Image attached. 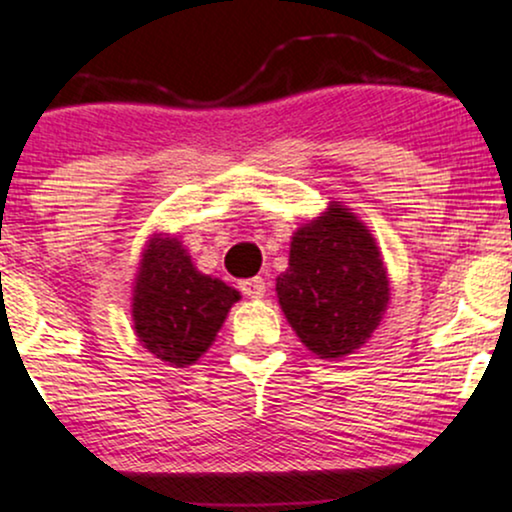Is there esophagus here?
<instances>
[{
  "mask_svg": "<svg viewBox=\"0 0 512 512\" xmlns=\"http://www.w3.org/2000/svg\"><path fill=\"white\" fill-rule=\"evenodd\" d=\"M240 291H243L248 298H264V293H267V284H264L262 276H252V279L240 281Z\"/></svg>",
  "mask_w": 512,
  "mask_h": 512,
  "instance_id": "obj_1",
  "label": "esophagus"
}]
</instances>
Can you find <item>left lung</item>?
<instances>
[{"instance_id": "1", "label": "left lung", "mask_w": 512, "mask_h": 512, "mask_svg": "<svg viewBox=\"0 0 512 512\" xmlns=\"http://www.w3.org/2000/svg\"><path fill=\"white\" fill-rule=\"evenodd\" d=\"M276 296L298 339L315 356L334 361L361 349L380 325L390 281L368 228L332 202L293 233Z\"/></svg>"}]
</instances>
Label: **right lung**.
I'll return each instance as SVG.
<instances>
[{"label": "right lung", "mask_w": 512, "mask_h": 512, "mask_svg": "<svg viewBox=\"0 0 512 512\" xmlns=\"http://www.w3.org/2000/svg\"><path fill=\"white\" fill-rule=\"evenodd\" d=\"M236 301V289L197 272L178 238L156 233L134 281V332L149 354L187 368L209 349Z\"/></svg>", "instance_id": "obj_1"}]
</instances>
